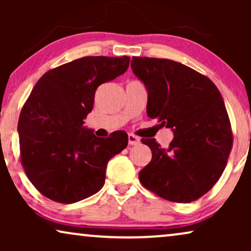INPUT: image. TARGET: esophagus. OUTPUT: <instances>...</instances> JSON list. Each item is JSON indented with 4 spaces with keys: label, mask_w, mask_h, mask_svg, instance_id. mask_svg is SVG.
<instances>
[{
    "label": "esophagus",
    "mask_w": 251,
    "mask_h": 251,
    "mask_svg": "<svg viewBox=\"0 0 251 251\" xmlns=\"http://www.w3.org/2000/svg\"><path fill=\"white\" fill-rule=\"evenodd\" d=\"M128 140H129V145H138V144L140 143V139L138 138V137L132 135V133H129Z\"/></svg>",
    "instance_id": "esophagus-1"
}]
</instances>
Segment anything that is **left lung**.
<instances>
[{
  "label": "left lung",
  "mask_w": 251,
  "mask_h": 251,
  "mask_svg": "<svg viewBox=\"0 0 251 251\" xmlns=\"http://www.w3.org/2000/svg\"><path fill=\"white\" fill-rule=\"evenodd\" d=\"M131 68L147 89V115L175 133L167 149L142 139L152 160L140 170V183L164 200H198L217 183L233 145L221 92L205 75L170 59L132 57Z\"/></svg>",
  "instance_id": "8db88e82"
}]
</instances>
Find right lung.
I'll return each instance as SVG.
<instances>
[{
  "label": "right lung",
  "instance_id": "right-lung-1",
  "mask_svg": "<svg viewBox=\"0 0 251 251\" xmlns=\"http://www.w3.org/2000/svg\"><path fill=\"white\" fill-rule=\"evenodd\" d=\"M130 57L88 56L44 73L18 121L20 162L30 183L59 203L81 201L101 190L107 162L128 145V135L96 137L82 126L99 85L122 75Z\"/></svg>",
  "mask_w": 251,
  "mask_h": 251
}]
</instances>
